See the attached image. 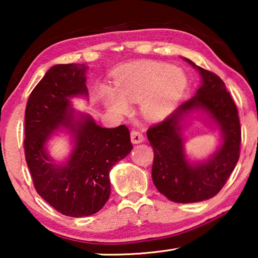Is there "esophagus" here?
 Segmentation results:
<instances>
[{
  "instance_id": "1",
  "label": "esophagus",
  "mask_w": 258,
  "mask_h": 258,
  "mask_svg": "<svg viewBox=\"0 0 258 258\" xmlns=\"http://www.w3.org/2000/svg\"><path fill=\"white\" fill-rule=\"evenodd\" d=\"M145 140V137H143L142 133L138 132V131H132L131 132V141L132 143H141Z\"/></svg>"
}]
</instances>
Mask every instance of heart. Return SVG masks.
<instances>
[{
  "mask_svg": "<svg viewBox=\"0 0 258 258\" xmlns=\"http://www.w3.org/2000/svg\"><path fill=\"white\" fill-rule=\"evenodd\" d=\"M115 90L101 87L103 102L113 112L125 115L128 103L141 101L146 118L160 120L173 110L185 89L184 72L165 62L139 61L125 64L115 76Z\"/></svg>",
  "mask_w": 258,
  "mask_h": 258,
  "instance_id": "1",
  "label": "heart"
}]
</instances>
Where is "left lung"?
<instances>
[{
  "mask_svg": "<svg viewBox=\"0 0 258 258\" xmlns=\"http://www.w3.org/2000/svg\"><path fill=\"white\" fill-rule=\"evenodd\" d=\"M202 75L196 95L163 121L149 127L147 137L154 149L152 181L157 190L174 203H198L216 196L237 165L241 127L234 101L216 74L185 59ZM203 111L221 130V147L206 162L192 164L184 154L181 123L186 115Z\"/></svg>",
  "mask_w": 258,
  "mask_h": 258,
  "instance_id": "8db88e82",
  "label": "left lung"
}]
</instances>
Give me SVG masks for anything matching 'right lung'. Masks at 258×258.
Segmentation results:
<instances>
[{"label":"right lung","instance_id":"1","mask_svg":"<svg viewBox=\"0 0 258 258\" xmlns=\"http://www.w3.org/2000/svg\"><path fill=\"white\" fill-rule=\"evenodd\" d=\"M84 64H55L35 86L25 111V156L37 194L66 216L95 214L110 196V168L133 149L125 125L103 128L71 108L87 97ZM58 129L71 133L74 148L66 164H55L45 143Z\"/></svg>","mask_w":258,"mask_h":258}]
</instances>
